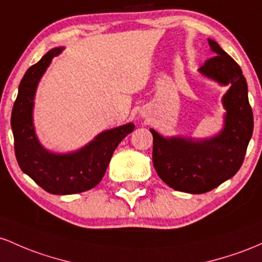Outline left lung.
<instances>
[{
    "label": "left lung",
    "instance_id": "8db88e82",
    "mask_svg": "<svg viewBox=\"0 0 262 262\" xmlns=\"http://www.w3.org/2000/svg\"><path fill=\"white\" fill-rule=\"evenodd\" d=\"M210 58L198 69L203 76L226 86L222 102L224 125L218 134L205 139L164 137L154 128L152 161L167 186L179 192L201 194L235 176L242 167L254 130V116L248 98V84L242 69L215 40L208 39Z\"/></svg>",
    "mask_w": 262,
    "mask_h": 262
}]
</instances>
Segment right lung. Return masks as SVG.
Instances as JSON below:
<instances>
[{
  "label": "right lung",
  "instance_id": "right-lung-1",
  "mask_svg": "<svg viewBox=\"0 0 262 262\" xmlns=\"http://www.w3.org/2000/svg\"><path fill=\"white\" fill-rule=\"evenodd\" d=\"M63 49H51L26 72L11 115L14 152L20 169L44 190L58 195L81 193L99 184L115 148L135 128L130 122L105 130L88 145L68 154H54L42 146L33 123L34 98L47 68Z\"/></svg>",
  "mask_w": 262,
  "mask_h": 262
}]
</instances>
